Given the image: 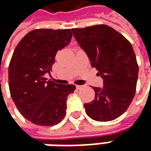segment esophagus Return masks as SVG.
Listing matches in <instances>:
<instances>
[{
  "label": "esophagus",
  "mask_w": 151,
  "mask_h": 151,
  "mask_svg": "<svg viewBox=\"0 0 151 151\" xmlns=\"http://www.w3.org/2000/svg\"><path fill=\"white\" fill-rule=\"evenodd\" d=\"M83 87V85H76V88H77V89H81Z\"/></svg>",
  "instance_id": "34e87169"
}]
</instances>
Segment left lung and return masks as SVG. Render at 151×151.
I'll list each match as a JSON object with an SVG mask.
<instances>
[{
  "mask_svg": "<svg viewBox=\"0 0 151 151\" xmlns=\"http://www.w3.org/2000/svg\"><path fill=\"white\" fill-rule=\"evenodd\" d=\"M72 32L104 80L103 88L93 87L94 99L84 104L86 114L96 121L114 120L126 111L135 94L139 67L132 45L107 25Z\"/></svg>",
  "mask_w": 151,
  "mask_h": 151,
  "instance_id": "left-lung-1",
  "label": "left lung"
}]
</instances>
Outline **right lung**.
<instances>
[{
  "label": "right lung",
  "mask_w": 151,
  "mask_h": 151,
  "mask_svg": "<svg viewBox=\"0 0 151 151\" xmlns=\"http://www.w3.org/2000/svg\"><path fill=\"white\" fill-rule=\"evenodd\" d=\"M71 29H36L20 41L9 64L11 96L19 112L29 121L42 126L58 124L65 117L66 100L73 84L47 80L56 54L69 44Z\"/></svg>",
  "instance_id": "1"
}]
</instances>
